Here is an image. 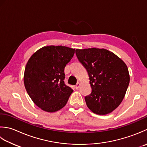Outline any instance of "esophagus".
Listing matches in <instances>:
<instances>
[{
  "label": "esophagus",
  "instance_id": "1",
  "mask_svg": "<svg viewBox=\"0 0 147 147\" xmlns=\"http://www.w3.org/2000/svg\"><path fill=\"white\" fill-rule=\"evenodd\" d=\"M80 82H77V84L76 85V87H75V88H76V89H78L80 88Z\"/></svg>",
  "mask_w": 147,
  "mask_h": 147
}]
</instances>
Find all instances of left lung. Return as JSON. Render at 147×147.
Returning a JSON list of instances; mask_svg holds the SVG:
<instances>
[{"mask_svg":"<svg viewBox=\"0 0 147 147\" xmlns=\"http://www.w3.org/2000/svg\"><path fill=\"white\" fill-rule=\"evenodd\" d=\"M76 53L88 71L92 89L85 97L87 106L96 114L111 113L123 100L129 84L127 65L105 49H77Z\"/></svg>","mask_w":147,"mask_h":147,"instance_id":"left-lung-1","label":"left lung"}]
</instances>
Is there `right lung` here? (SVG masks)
I'll list each match as a JSON object with an SVG mask.
<instances>
[{
	"mask_svg": "<svg viewBox=\"0 0 147 147\" xmlns=\"http://www.w3.org/2000/svg\"><path fill=\"white\" fill-rule=\"evenodd\" d=\"M75 49L48 46L30 58L24 73L26 92L36 105L47 112L63 108L73 89L65 84L64 69L73 58Z\"/></svg>",
	"mask_w": 147,
	"mask_h": 147,
	"instance_id": "right-lung-1",
	"label": "right lung"
}]
</instances>
